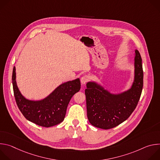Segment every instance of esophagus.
<instances>
[{"mask_svg": "<svg viewBox=\"0 0 160 160\" xmlns=\"http://www.w3.org/2000/svg\"><path fill=\"white\" fill-rule=\"evenodd\" d=\"M89 80V77L87 75H84L81 78V83L82 85H84L85 83H87Z\"/></svg>", "mask_w": 160, "mask_h": 160, "instance_id": "obj_1", "label": "esophagus"}]
</instances>
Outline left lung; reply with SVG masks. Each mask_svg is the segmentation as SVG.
<instances>
[{
  "instance_id": "8db88e82",
  "label": "left lung",
  "mask_w": 160,
  "mask_h": 160,
  "mask_svg": "<svg viewBox=\"0 0 160 160\" xmlns=\"http://www.w3.org/2000/svg\"><path fill=\"white\" fill-rule=\"evenodd\" d=\"M85 90L87 118L90 124L110 129L125 121L135 109L143 87L142 58L135 50L134 79L132 86L121 93L113 94L96 82H88Z\"/></svg>"
}]
</instances>
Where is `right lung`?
I'll return each mask as SVG.
<instances>
[{"instance_id": "obj_1", "label": "right lung", "mask_w": 160, "mask_h": 160, "mask_svg": "<svg viewBox=\"0 0 160 160\" xmlns=\"http://www.w3.org/2000/svg\"><path fill=\"white\" fill-rule=\"evenodd\" d=\"M12 81L14 98L20 111L28 121L44 127L56 125L64 120L68 105L81 86L79 78L68 81L59 85L44 99L33 101L25 98L19 91L16 80L15 66Z\"/></svg>"}]
</instances>
